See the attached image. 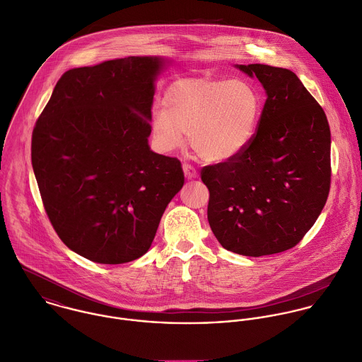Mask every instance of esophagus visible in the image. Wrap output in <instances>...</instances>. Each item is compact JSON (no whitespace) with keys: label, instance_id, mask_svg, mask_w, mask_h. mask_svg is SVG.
<instances>
[{"label":"esophagus","instance_id":"esophagus-1","mask_svg":"<svg viewBox=\"0 0 362 362\" xmlns=\"http://www.w3.org/2000/svg\"><path fill=\"white\" fill-rule=\"evenodd\" d=\"M182 168H183V172H185V175H186L187 179H194V177H197V170H196V168H194L193 165L185 162V163L182 165Z\"/></svg>","mask_w":362,"mask_h":362}]
</instances>
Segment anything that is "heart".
<instances>
[{"mask_svg": "<svg viewBox=\"0 0 362 362\" xmlns=\"http://www.w3.org/2000/svg\"><path fill=\"white\" fill-rule=\"evenodd\" d=\"M262 110L260 92L246 79H180L152 110L151 133L162 152L180 148L187 134L200 158L225 162L252 143Z\"/></svg>", "mask_w": 362, "mask_h": 362, "instance_id": "1", "label": "heart"}]
</instances>
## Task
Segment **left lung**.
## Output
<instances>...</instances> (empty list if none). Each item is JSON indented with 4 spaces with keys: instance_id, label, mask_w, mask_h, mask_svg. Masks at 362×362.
I'll use <instances>...</instances> for the list:
<instances>
[{
    "instance_id": "8db88e82",
    "label": "left lung",
    "mask_w": 362,
    "mask_h": 362,
    "mask_svg": "<svg viewBox=\"0 0 362 362\" xmlns=\"http://www.w3.org/2000/svg\"><path fill=\"white\" fill-rule=\"evenodd\" d=\"M267 99L256 134L233 159L202 169L207 217L226 250L267 256L293 247L320 216L330 190V129L322 106L287 69L238 66Z\"/></svg>"
}]
</instances>
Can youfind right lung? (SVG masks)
Returning <instances> with one entry per match:
<instances>
[{
	"instance_id": "obj_1",
	"label": "right lung",
	"mask_w": 362,
	"mask_h": 362,
	"mask_svg": "<svg viewBox=\"0 0 362 362\" xmlns=\"http://www.w3.org/2000/svg\"><path fill=\"white\" fill-rule=\"evenodd\" d=\"M159 57L63 74L32 134V166L59 238L79 256L122 264L148 252L182 189L177 158L149 149Z\"/></svg>"
}]
</instances>
